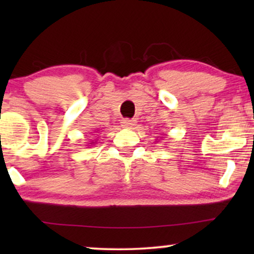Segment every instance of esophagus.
Listing matches in <instances>:
<instances>
[{
	"label": "esophagus",
	"mask_w": 254,
	"mask_h": 254,
	"mask_svg": "<svg viewBox=\"0 0 254 254\" xmlns=\"http://www.w3.org/2000/svg\"><path fill=\"white\" fill-rule=\"evenodd\" d=\"M135 125H136V121L131 119H123L121 121V126L125 128H133Z\"/></svg>",
	"instance_id": "esophagus-1"
}]
</instances>
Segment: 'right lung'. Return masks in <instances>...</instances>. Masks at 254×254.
<instances>
[{
    "label": "right lung",
    "instance_id": "add662e5",
    "mask_svg": "<svg viewBox=\"0 0 254 254\" xmlns=\"http://www.w3.org/2000/svg\"><path fill=\"white\" fill-rule=\"evenodd\" d=\"M92 143H93V142H92ZM92 143H89V144H92Z\"/></svg>",
    "mask_w": 254,
    "mask_h": 254
}]
</instances>
